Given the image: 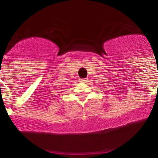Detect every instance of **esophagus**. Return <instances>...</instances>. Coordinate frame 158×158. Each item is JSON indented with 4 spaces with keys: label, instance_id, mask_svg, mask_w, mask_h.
Listing matches in <instances>:
<instances>
[{
    "label": "esophagus",
    "instance_id": "obj_1",
    "mask_svg": "<svg viewBox=\"0 0 158 158\" xmlns=\"http://www.w3.org/2000/svg\"><path fill=\"white\" fill-rule=\"evenodd\" d=\"M86 81H87V79H80V82H86Z\"/></svg>",
    "mask_w": 158,
    "mask_h": 158
}]
</instances>
